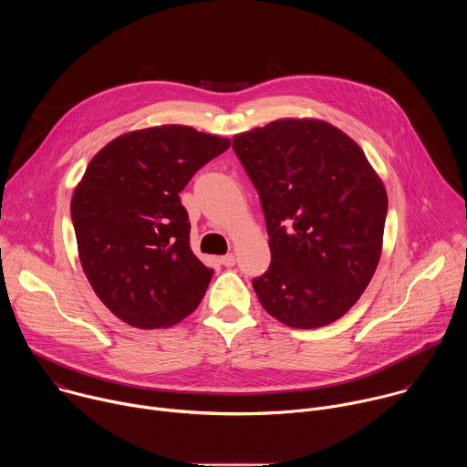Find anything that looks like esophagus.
I'll list each match as a JSON object with an SVG mask.
<instances>
[{
  "label": "esophagus",
  "instance_id": "1",
  "mask_svg": "<svg viewBox=\"0 0 467 467\" xmlns=\"http://www.w3.org/2000/svg\"><path fill=\"white\" fill-rule=\"evenodd\" d=\"M220 262L225 265V268H233L234 262H236V258H234V254H233V253H227V254H223V256L220 258Z\"/></svg>",
  "mask_w": 467,
  "mask_h": 467
}]
</instances>
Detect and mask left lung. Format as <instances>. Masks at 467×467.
<instances>
[{"instance_id":"1","label":"left lung","mask_w":467,"mask_h":467,"mask_svg":"<svg viewBox=\"0 0 467 467\" xmlns=\"http://www.w3.org/2000/svg\"><path fill=\"white\" fill-rule=\"evenodd\" d=\"M233 148L270 234V270L253 281L264 310L294 328L340 319L382 253L388 193L362 148L317 118H281L240 132Z\"/></svg>"}]
</instances>
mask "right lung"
<instances>
[{
    "label": "right lung",
    "mask_w": 467,
    "mask_h": 467,
    "mask_svg": "<svg viewBox=\"0 0 467 467\" xmlns=\"http://www.w3.org/2000/svg\"><path fill=\"white\" fill-rule=\"evenodd\" d=\"M231 146L188 125L129 130L101 148L72 195L83 272L123 323L162 328L202 303L213 268L190 247L179 192Z\"/></svg>",
    "instance_id": "add662e5"
}]
</instances>
